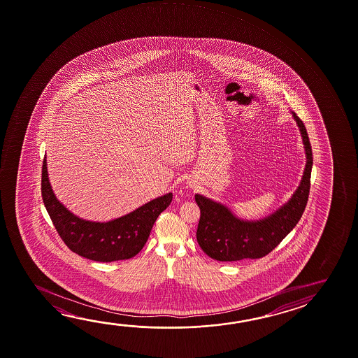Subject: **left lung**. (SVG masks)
<instances>
[{
	"label": "left lung",
	"mask_w": 358,
	"mask_h": 358,
	"mask_svg": "<svg viewBox=\"0 0 358 358\" xmlns=\"http://www.w3.org/2000/svg\"><path fill=\"white\" fill-rule=\"evenodd\" d=\"M292 113L303 138L307 156L305 173L297 191L278 211L256 222L238 220L227 207L196 194L194 199L201 210L196 236L199 247L207 256L222 262L264 257L280 245L301 220L310 194L313 157L305 124L294 112Z\"/></svg>",
	"instance_id": "1"
}]
</instances>
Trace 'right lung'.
Instances as JSON below:
<instances>
[{"label":"right lung","instance_id":"1","mask_svg":"<svg viewBox=\"0 0 358 358\" xmlns=\"http://www.w3.org/2000/svg\"><path fill=\"white\" fill-rule=\"evenodd\" d=\"M41 194L53 226L66 246L78 256L99 262L135 257L146 245L159 213L172 201V194H167L110 222L85 221L72 215L53 194L46 157L42 164Z\"/></svg>","mask_w":358,"mask_h":358}]
</instances>
